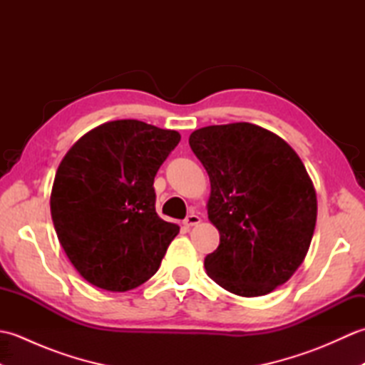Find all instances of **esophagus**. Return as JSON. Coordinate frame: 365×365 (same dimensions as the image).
<instances>
[{
  "instance_id": "esophagus-1",
  "label": "esophagus",
  "mask_w": 365,
  "mask_h": 365,
  "mask_svg": "<svg viewBox=\"0 0 365 365\" xmlns=\"http://www.w3.org/2000/svg\"><path fill=\"white\" fill-rule=\"evenodd\" d=\"M200 222V218L197 215H195V213H191V215H188L187 218H185V221H183V224L187 227H192V226H197V224Z\"/></svg>"
}]
</instances>
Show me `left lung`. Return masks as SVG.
<instances>
[{
  "mask_svg": "<svg viewBox=\"0 0 365 365\" xmlns=\"http://www.w3.org/2000/svg\"><path fill=\"white\" fill-rule=\"evenodd\" d=\"M191 150L210 177L208 220L220 246L207 274L238 297H262L293 276L317 222L314 183L282 138L247 122L192 131Z\"/></svg>",
  "mask_w": 365,
  "mask_h": 365,
  "instance_id": "1",
  "label": "left lung"
}]
</instances>
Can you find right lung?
I'll return each mask as SVG.
<instances>
[{
    "instance_id": "1",
    "label": "right lung",
    "mask_w": 365,
    "mask_h": 365,
    "mask_svg": "<svg viewBox=\"0 0 365 365\" xmlns=\"http://www.w3.org/2000/svg\"><path fill=\"white\" fill-rule=\"evenodd\" d=\"M178 141L174 130L113 120L81 136L61 161L51 220L68 260L89 284L127 292L158 271L180 227L155 212L153 178Z\"/></svg>"
}]
</instances>
